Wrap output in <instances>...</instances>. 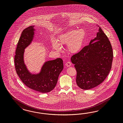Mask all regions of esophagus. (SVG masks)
Masks as SVG:
<instances>
[{
	"label": "esophagus",
	"instance_id": "1",
	"mask_svg": "<svg viewBox=\"0 0 123 123\" xmlns=\"http://www.w3.org/2000/svg\"><path fill=\"white\" fill-rule=\"evenodd\" d=\"M65 65H66V66H67V67H70V66H71V63L70 62L68 61V62L66 63Z\"/></svg>",
	"mask_w": 123,
	"mask_h": 123
}]
</instances>
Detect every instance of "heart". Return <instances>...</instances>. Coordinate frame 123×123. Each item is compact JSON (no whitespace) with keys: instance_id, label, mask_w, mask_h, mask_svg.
I'll use <instances>...</instances> for the list:
<instances>
[{"instance_id":"heart-1","label":"heart","mask_w":123,"mask_h":123,"mask_svg":"<svg viewBox=\"0 0 123 123\" xmlns=\"http://www.w3.org/2000/svg\"><path fill=\"white\" fill-rule=\"evenodd\" d=\"M85 37V31L82 29L70 31L60 35L58 39L59 43L55 40L52 41V47L60 52L61 50L60 45H68V49L69 52L73 54L77 53L82 48Z\"/></svg>"}]
</instances>
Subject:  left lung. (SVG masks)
Listing matches in <instances>:
<instances>
[{
    "mask_svg": "<svg viewBox=\"0 0 123 123\" xmlns=\"http://www.w3.org/2000/svg\"><path fill=\"white\" fill-rule=\"evenodd\" d=\"M113 58L111 42L99 27L97 37L89 45L71 57L77 72L78 86L82 89L89 90L100 85L110 73Z\"/></svg>",
    "mask_w": 123,
    "mask_h": 123,
    "instance_id": "1",
    "label": "left lung"
}]
</instances>
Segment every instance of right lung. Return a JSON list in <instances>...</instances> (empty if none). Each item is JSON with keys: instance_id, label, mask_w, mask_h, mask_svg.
I'll return each mask as SVG.
<instances>
[{"instance_id": "add662e5", "label": "right lung", "mask_w": 123, "mask_h": 123, "mask_svg": "<svg viewBox=\"0 0 123 123\" xmlns=\"http://www.w3.org/2000/svg\"><path fill=\"white\" fill-rule=\"evenodd\" d=\"M30 26L22 31L19 40L14 57L15 69L23 83L31 89L41 93L51 91L56 86L59 76L63 68L61 58L45 62L38 74H32L24 63L25 49L33 40L36 30Z\"/></svg>"}]
</instances>
